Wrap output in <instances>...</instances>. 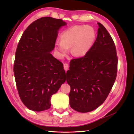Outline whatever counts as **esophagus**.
Instances as JSON below:
<instances>
[{"label":"esophagus","mask_w":134,"mask_h":134,"mask_svg":"<svg viewBox=\"0 0 134 134\" xmlns=\"http://www.w3.org/2000/svg\"><path fill=\"white\" fill-rule=\"evenodd\" d=\"M68 67H69V66H68V65L67 64V63H65V64L63 65V68H64V69H65L66 72L68 70Z\"/></svg>","instance_id":"34e87169"}]
</instances>
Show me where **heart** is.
Returning a JSON list of instances; mask_svg holds the SVG:
<instances>
[{
  "label": "heart",
  "mask_w": 134,
  "mask_h": 134,
  "mask_svg": "<svg viewBox=\"0 0 134 134\" xmlns=\"http://www.w3.org/2000/svg\"><path fill=\"white\" fill-rule=\"evenodd\" d=\"M96 32L89 26L75 25L63 31L61 35V41L55 42V49L59 57L63 58L69 53L75 56L86 55L92 48L96 39Z\"/></svg>",
  "instance_id": "heart-1"
}]
</instances>
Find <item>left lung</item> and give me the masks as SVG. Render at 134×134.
<instances>
[{
	"label": "left lung",
	"mask_w": 134,
	"mask_h": 134,
	"mask_svg": "<svg viewBox=\"0 0 134 134\" xmlns=\"http://www.w3.org/2000/svg\"><path fill=\"white\" fill-rule=\"evenodd\" d=\"M97 38L89 52L70 61L67 82L69 104L74 110L92 111L106 100L116 79L118 58L115 43L103 25L98 23Z\"/></svg>",
	"instance_id": "obj_1"
}]
</instances>
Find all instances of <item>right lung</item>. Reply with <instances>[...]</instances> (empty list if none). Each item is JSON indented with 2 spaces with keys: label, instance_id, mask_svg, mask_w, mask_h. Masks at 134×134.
<instances>
[{
  "label": "right lung",
  "instance_id": "add662e5",
  "mask_svg": "<svg viewBox=\"0 0 134 134\" xmlns=\"http://www.w3.org/2000/svg\"><path fill=\"white\" fill-rule=\"evenodd\" d=\"M66 25L61 19L40 18L27 27L18 42L13 72L20 99L31 110L50 108L52 95L66 80L62 63L51 53L58 30Z\"/></svg>",
  "mask_w": 134,
  "mask_h": 134
}]
</instances>
